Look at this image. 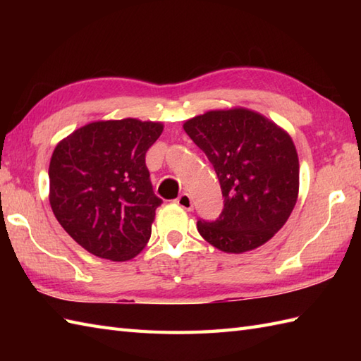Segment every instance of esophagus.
I'll return each instance as SVG.
<instances>
[{"label": "esophagus", "instance_id": "esophagus-1", "mask_svg": "<svg viewBox=\"0 0 361 361\" xmlns=\"http://www.w3.org/2000/svg\"><path fill=\"white\" fill-rule=\"evenodd\" d=\"M175 203L180 206V208L186 209V211H192L194 209V203H192V198H190L188 194H181L178 198H176Z\"/></svg>", "mask_w": 361, "mask_h": 361}]
</instances>
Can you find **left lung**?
Segmentation results:
<instances>
[{
    "instance_id": "obj_1",
    "label": "left lung",
    "mask_w": 361,
    "mask_h": 361,
    "mask_svg": "<svg viewBox=\"0 0 361 361\" xmlns=\"http://www.w3.org/2000/svg\"><path fill=\"white\" fill-rule=\"evenodd\" d=\"M183 128L211 161L225 198L216 220L197 221L203 239L225 252L270 240L298 198L299 161L291 137L247 109L208 111Z\"/></svg>"
}]
</instances>
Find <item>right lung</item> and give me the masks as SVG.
I'll use <instances>...</instances> for the list:
<instances>
[{
    "mask_svg": "<svg viewBox=\"0 0 361 361\" xmlns=\"http://www.w3.org/2000/svg\"><path fill=\"white\" fill-rule=\"evenodd\" d=\"M163 124L137 119L97 121L54 149L49 203L65 231L91 255L128 260L152 234L155 211L145 153Z\"/></svg>",
    "mask_w": 361,
    "mask_h": 361,
    "instance_id": "obj_1",
    "label": "right lung"
}]
</instances>
